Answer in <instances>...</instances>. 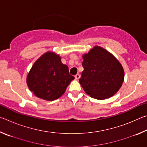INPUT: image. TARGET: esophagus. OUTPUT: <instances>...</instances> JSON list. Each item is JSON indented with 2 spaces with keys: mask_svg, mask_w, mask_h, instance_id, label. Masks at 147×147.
I'll list each match as a JSON object with an SVG mask.
<instances>
[{
  "mask_svg": "<svg viewBox=\"0 0 147 147\" xmlns=\"http://www.w3.org/2000/svg\"><path fill=\"white\" fill-rule=\"evenodd\" d=\"M74 77H75V78L76 80H78L80 78V75L79 74H76L75 76H74Z\"/></svg>",
  "mask_w": 147,
  "mask_h": 147,
  "instance_id": "1",
  "label": "esophagus"
}]
</instances>
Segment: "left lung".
Listing matches in <instances>:
<instances>
[{
  "instance_id": "obj_1",
  "label": "left lung",
  "mask_w": 147,
  "mask_h": 147,
  "mask_svg": "<svg viewBox=\"0 0 147 147\" xmlns=\"http://www.w3.org/2000/svg\"><path fill=\"white\" fill-rule=\"evenodd\" d=\"M79 82L92 98L103 100L114 95L124 81V70L112 54L100 47H94L83 56Z\"/></svg>"
}]
</instances>
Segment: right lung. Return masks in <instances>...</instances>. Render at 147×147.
<instances>
[{"label":"right lung","instance_id":"obj_1","mask_svg":"<svg viewBox=\"0 0 147 147\" xmlns=\"http://www.w3.org/2000/svg\"><path fill=\"white\" fill-rule=\"evenodd\" d=\"M74 79L67 65L61 63L60 57L49 52L35 62L26 82L36 96L51 101L60 97Z\"/></svg>","mask_w":147,"mask_h":147}]
</instances>
